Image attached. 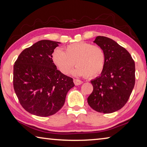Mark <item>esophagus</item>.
<instances>
[{"label": "esophagus", "mask_w": 147, "mask_h": 147, "mask_svg": "<svg viewBox=\"0 0 147 147\" xmlns=\"http://www.w3.org/2000/svg\"><path fill=\"white\" fill-rule=\"evenodd\" d=\"M73 81H74V84H75L76 86H79V85H80V84H82L83 83L82 81L80 80H78V79H75V78H74L73 80Z\"/></svg>", "instance_id": "34e87169"}]
</instances>
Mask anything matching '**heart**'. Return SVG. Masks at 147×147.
<instances>
[{
  "label": "heart",
  "instance_id": "heart-1",
  "mask_svg": "<svg viewBox=\"0 0 147 147\" xmlns=\"http://www.w3.org/2000/svg\"><path fill=\"white\" fill-rule=\"evenodd\" d=\"M53 59L62 73L68 74L76 63L77 68L73 71L74 74L92 78L103 71L106 63V54L100 46L79 42L66 47L65 53L60 50L54 51Z\"/></svg>",
  "mask_w": 147,
  "mask_h": 147
}]
</instances>
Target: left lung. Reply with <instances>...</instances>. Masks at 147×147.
Masks as SVG:
<instances>
[{
  "label": "left lung",
  "mask_w": 147,
  "mask_h": 147,
  "mask_svg": "<svg viewBox=\"0 0 147 147\" xmlns=\"http://www.w3.org/2000/svg\"><path fill=\"white\" fill-rule=\"evenodd\" d=\"M94 43L104 49L106 63L101 75L91 81L93 90L88 102L98 112H115L125 105L133 90L135 62L130 54L113 39L97 36Z\"/></svg>",
  "instance_id": "1"
}]
</instances>
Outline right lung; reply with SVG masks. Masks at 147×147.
Here are the masks:
<instances>
[{"label": "right lung", "mask_w": 147, "mask_h": 147, "mask_svg": "<svg viewBox=\"0 0 147 147\" xmlns=\"http://www.w3.org/2000/svg\"><path fill=\"white\" fill-rule=\"evenodd\" d=\"M59 42L41 40L19 54L13 65L14 91L23 108L39 117L54 115L63 107L73 79L57 69L53 60Z\"/></svg>", "instance_id": "add662e5"}]
</instances>
